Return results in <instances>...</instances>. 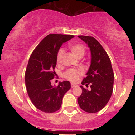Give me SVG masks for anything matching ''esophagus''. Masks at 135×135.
Returning <instances> with one entry per match:
<instances>
[{
    "label": "esophagus",
    "mask_w": 135,
    "mask_h": 135,
    "mask_svg": "<svg viewBox=\"0 0 135 135\" xmlns=\"http://www.w3.org/2000/svg\"><path fill=\"white\" fill-rule=\"evenodd\" d=\"M70 84H71V87H72V88H74V87H75V86H76V84H75L71 83Z\"/></svg>",
    "instance_id": "1"
}]
</instances>
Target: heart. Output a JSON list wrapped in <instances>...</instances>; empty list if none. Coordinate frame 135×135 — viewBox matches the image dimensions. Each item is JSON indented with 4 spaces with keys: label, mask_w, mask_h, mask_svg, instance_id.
I'll return each mask as SVG.
<instances>
[{
    "label": "heart",
    "mask_w": 135,
    "mask_h": 135,
    "mask_svg": "<svg viewBox=\"0 0 135 135\" xmlns=\"http://www.w3.org/2000/svg\"><path fill=\"white\" fill-rule=\"evenodd\" d=\"M70 50L72 51L74 55L78 58H81L84 55L85 52H86V49L83 44L80 43H75V44H72L69 45V46ZM63 50L62 49H60L57 53L56 60L57 62L61 63L62 61L63 56ZM83 71L81 69H69L66 72H65L63 74V76L65 78L67 79L68 80L70 81H76L79 77L83 75Z\"/></svg>",
    "instance_id": "1"
}]
</instances>
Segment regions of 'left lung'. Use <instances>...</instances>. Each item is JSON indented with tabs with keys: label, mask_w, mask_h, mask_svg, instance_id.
Masks as SVG:
<instances>
[{
	"label": "left lung",
	"mask_w": 135,
	"mask_h": 135,
	"mask_svg": "<svg viewBox=\"0 0 135 135\" xmlns=\"http://www.w3.org/2000/svg\"><path fill=\"white\" fill-rule=\"evenodd\" d=\"M79 38L88 44L90 49L91 60L86 76L82 82L90 91L83 86L81 95L77 98L81 109L88 113L101 110L109 101L113 91L114 75L111 61L105 49L93 37L79 35Z\"/></svg>",
	"instance_id": "left-lung-1"
}]
</instances>
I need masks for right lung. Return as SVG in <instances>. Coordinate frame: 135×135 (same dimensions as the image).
<instances>
[{
    "label": "right lung",
    "mask_w": 135,
    "mask_h": 135,
    "mask_svg": "<svg viewBox=\"0 0 135 135\" xmlns=\"http://www.w3.org/2000/svg\"><path fill=\"white\" fill-rule=\"evenodd\" d=\"M74 37L72 35L49 34L42 40L31 55L25 71L27 93L37 108L52 113L61 107L64 94L70 89V83L60 82L52 86L51 80L55 77L56 56L63 43Z\"/></svg>",
    "instance_id": "right-lung-1"
}]
</instances>
